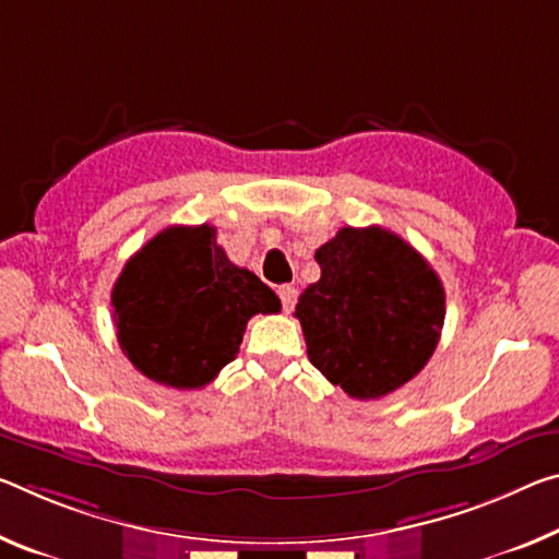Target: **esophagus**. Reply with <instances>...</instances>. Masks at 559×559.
<instances>
[{"mask_svg": "<svg viewBox=\"0 0 559 559\" xmlns=\"http://www.w3.org/2000/svg\"><path fill=\"white\" fill-rule=\"evenodd\" d=\"M278 298H281V304H283V311H294V306H296V298H298V290L294 288V286H281L278 288Z\"/></svg>", "mask_w": 559, "mask_h": 559, "instance_id": "esophagus-1", "label": "esophagus"}]
</instances>
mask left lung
<instances>
[{
  "instance_id": "1",
  "label": "left lung",
  "mask_w": 559,
  "mask_h": 559,
  "mask_svg": "<svg viewBox=\"0 0 559 559\" xmlns=\"http://www.w3.org/2000/svg\"><path fill=\"white\" fill-rule=\"evenodd\" d=\"M316 261L321 278L296 306L313 366L358 401L418 376L445 321V290L430 263L380 226L341 228Z\"/></svg>"
}]
</instances>
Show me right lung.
Wrapping results in <instances>:
<instances>
[{
	"label": "right lung",
	"mask_w": 559,
	"mask_h": 559,
	"mask_svg": "<svg viewBox=\"0 0 559 559\" xmlns=\"http://www.w3.org/2000/svg\"><path fill=\"white\" fill-rule=\"evenodd\" d=\"M117 338L134 368L179 391L203 388L236 358L248 318L281 300L228 261L216 228L168 226L123 265L111 290Z\"/></svg>",
	"instance_id": "right-lung-1"
}]
</instances>
